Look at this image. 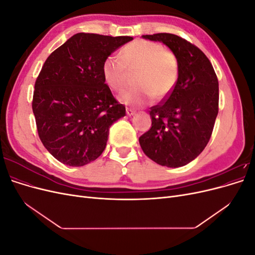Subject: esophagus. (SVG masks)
<instances>
[{"label": "esophagus", "instance_id": "34e87169", "mask_svg": "<svg viewBox=\"0 0 255 255\" xmlns=\"http://www.w3.org/2000/svg\"><path fill=\"white\" fill-rule=\"evenodd\" d=\"M135 113H136L135 110L130 109V107H127V115H128V116H133Z\"/></svg>", "mask_w": 255, "mask_h": 255}]
</instances>
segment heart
Masks as SVG:
<instances>
[{
  "label": "heart",
  "instance_id": "1",
  "mask_svg": "<svg viewBox=\"0 0 255 255\" xmlns=\"http://www.w3.org/2000/svg\"><path fill=\"white\" fill-rule=\"evenodd\" d=\"M121 59L109 56L102 65L105 83L116 92L126 89L129 74H135L134 88L119 97L120 102L128 106H143L152 98H166L175 87L179 80V61L163 45L136 40L121 51Z\"/></svg>",
  "mask_w": 255,
  "mask_h": 255
}]
</instances>
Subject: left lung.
Masks as SVG:
<instances>
[{"instance_id": "left-lung-1", "label": "left lung", "mask_w": 255, "mask_h": 255, "mask_svg": "<svg viewBox=\"0 0 255 255\" xmlns=\"http://www.w3.org/2000/svg\"><path fill=\"white\" fill-rule=\"evenodd\" d=\"M160 41L179 61V80L163 102L152 106L151 128L139 137L143 153L156 164L187 165L210 141L218 115V79L210 59L196 45L168 33L143 35Z\"/></svg>"}]
</instances>
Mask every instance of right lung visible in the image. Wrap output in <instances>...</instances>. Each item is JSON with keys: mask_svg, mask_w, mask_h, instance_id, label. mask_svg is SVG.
Returning a JSON list of instances; mask_svg holds the SVG:
<instances>
[{"mask_svg": "<svg viewBox=\"0 0 255 255\" xmlns=\"http://www.w3.org/2000/svg\"><path fill=\"white\" fill-rule=\"evenodd\" d=\"M129 36L79 33L45 60L35 83L33 113L44 148L60 163L81 167L104 151L110 128L126 116L105 84L102 65Z\"/></svg>", "mask_w": 255, "mask_h": 255, "instance_id": "1", "label": "right lung"}]
</instances>
